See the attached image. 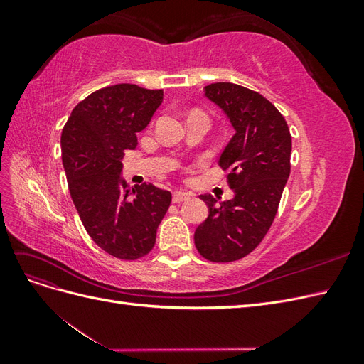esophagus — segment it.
<instances>
[{
    "label": "esophagus",
    "instance_id": "34e87169",
    "mask_svg": "<svg viewBox=\"0 0 364 364\" xmlns=\"http://www.w3.org/2000/svg\"><path fill=\"white\" fill-rule=\"evenodd\" d=\"M190 197H191L190 193L178 190V191L173 193V202H174V203H181V202H183V200H186V199H190Z\"/></svg>",
    "mask_w": 364,
    "mask_h": 364
}]
</instances>
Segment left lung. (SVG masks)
<instances>
[{"label": "left lung", "mask_w": 364, "mask_h": 364, "mask_svg": "<svg viewBox=\"0 0 364 364\" xmlns=\"http://www.w3.org/2000/svg\"><path fill=\"white\" fill-rule=\"evenodd\" d=\"M205 97L222 109L235 134L218 158L234 199L202 194L208 217L194 232L200 255L214 262L246 257L266 237L290 176L291 135L267 98L235 83H211Z\"/></svg>", "instance_id": "obj_1"}]
</instances>
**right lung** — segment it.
<instances>
[{
  "mask_svg": "<svg viewBox=\"0 0 364 364\" xmlns=\"http://www.w3.org/2000/svg\"><path fill=\"white\" fill-rule=\"evenodd\" d=\"M162 98V90L107 86L77 105L62 130V162L77 213L94 243L119 259L147 255L171 202L167 190L130 186L121 178L124 151L136 147V134Z\"/></svg>",
  "mask_w": 364,
  "mask_h": 364,
  "instance_id": "obj_1",
  "label": "right lung"
}]
</instances>
